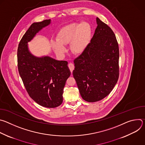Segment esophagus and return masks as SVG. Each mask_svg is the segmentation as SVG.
<instances>
[{
    "mask_svg": "<svg viewBox=\"0 0 145 145\" xmlns=\"http://www.w3.org/2000/svg\"><path fill=\"white\" fill-rule=\"evenodd\" d=\"M68 67H69V69H70L71 73H72V72H73V69H74V66L73 64H72V63H69V64H68Z\"/></svg>",
    "mask_w": 145,
    "mask_h": 145,
    "instance_id": "34e87169",
    "label": "esophagus"
}]
</instances>
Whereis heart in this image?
Segmentation results:
<instances>
[{
    "mask_svg": "<svg viewBox=\"0 0 145 145\" xmlns=\"http://www.w3.org/2000/svg\"><path fill=\"white\" fill-rule=\"evenodd\" d=\"M91 35V27L87 22L73 23L62 28L58 33L56 40L52 45L55 52L60 56L66 52L65 45L70 43V49L74 54L83 52L88 46Z\"/></svg>",
    "mask_w": 145,
    "mask_h": 145,
    "instance_id": "heart-1",
    "label": "heart"
}]
</instances>
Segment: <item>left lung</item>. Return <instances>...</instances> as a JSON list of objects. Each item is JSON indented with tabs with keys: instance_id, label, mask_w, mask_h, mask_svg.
I'll return each instance as SVG.
<instances>
[{
	"instance_id": "left-lung-1",
	"label": "left lung",
	"mask_w": 145,
	"mask_h": 145,
	"mask_svg": "<svg viewBox=\"0 0 145 145\" xmlns=\"http://www.w3.org/2000/svg\"><path fill=\"white\" fill-rule=\"evenodd\" d=\"M96 23L90 43L74 60L73 76L82 98L88 102H96L108 95L119 74V52L115 35L97 17Z\"/></svg>"
}]
</instances>
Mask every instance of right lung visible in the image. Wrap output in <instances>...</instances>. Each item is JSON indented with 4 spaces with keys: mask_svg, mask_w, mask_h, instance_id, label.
Returning <instances> with one entry per match:
<instances>
[{
    "mask_svg": "<svg viewBox=\"0 0 145 145\" xmlns=\"http://www.w3.org/2000/svg\"><path fill=\"white\" fill-rule=\"evenodd\" d=\"M50 23V19L33 23L24 35L18 48V68L30 97L41 106L55 108L63 103V89L71 75L68 62L36 57L28 48V42Z\"/></svg>",
    "mask_w": 145,
    "mask_h": 145,
    "instance_id": "1",
    "label": "right lung"
}]
</instances>
